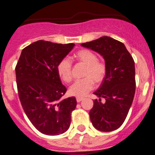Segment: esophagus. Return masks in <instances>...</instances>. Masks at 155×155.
Wrapping results in <instances>:
<instances>
[{
	"mask_svg": "<svg viewBox=\"0 0 155 155\" xmlns=\"http://www.w3.org/2000/svg\"><path fill=\"white\" fill-rule=\"evenodd\" d=\"M83 99H84V98H83V97H77L76 98V100L78 102H80L81 101H82Z\"/></svg>",
	"mask_w": 155,
	"mask_h": 155,
	"instance_id": "obj_1",
	"label": "esophagus"
}]
</instances>
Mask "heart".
Returning <instances> with one entry per match:
<instances>
[{
  "mask_svg": "<svg viewBox=\"0 0 155 155\" xmlns=\"http://www.w3.org/2000/svg\"><path fill=\"white\" fill-rule=\"evenodd\" d=\"M74 57L77 61L84 64L85 69L83 73L84 78L78 80L69 88V93L74 96H84L94 87L105 79L107 74V66L104 61L98 60L94 52L87 49L80 50L74 53ZM57 73L66 83L72 81V64L68 58L62 59L57 64Z\"/></svg>",
  "mask_w": 155,
  "mask_h": 155,
  "instance_id": "b5f03b06",
  "label": "heart"
}]
</instances>
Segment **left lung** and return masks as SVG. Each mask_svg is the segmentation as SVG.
<instances>
[{"label":"left lung","mask_w":155,"mask_h":155,"mask_svg":"<svg viewBox=\"0 0 155 155\" xmlns=\"http://www.w3.org/2000/svg\"><path fill=\"white\" fill-rule=\"evenodd\" d=\"M81 46L100 53L107 66L106 76L94 92L99 99L93 101L89 112L91 124L103 132L117 130L125 121L135 94L134 59L123 42L111 37L102 36Z\"/></svg>","instance_id":"left-lung-1"}]
</instances>
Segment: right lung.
Returning <instances> with one entry per match:
<instances>
[{
  "mask_svg": "<svg viewBox=\"0 0 155 155\" xmlns=\"http://www.w3.org/2000/svg\"><path fill=\"white\" fill-rule=\"evenodd\" d=\"M75 45L39 40L24 48L15 67L18 97L32 125L46 135H59L69 129L74 97L63 99L67 88L57 64Z\"/></svg>",
  "mask_w": 155,
  "mask_h": 155,
  "instance_id": "1",
  "label": "right lung"
}]
</instances>
